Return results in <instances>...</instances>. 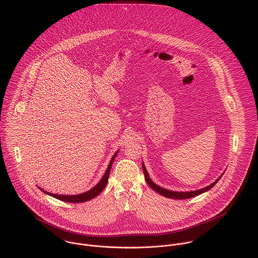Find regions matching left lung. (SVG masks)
I'll list each match as a JSON object with an SVG mask.
<instances>
[{"instance_id":"1","label":"left lung","mask_w":258,"mask_h":258,"mask_svg":"<svg viewBox=\"0 0 258 258\" xmlns=\"http://www.w3.org/2000/svg\"><path fill=\"white\" fill-rule=\"evenodd\" d=\"M142 168H143V172H144V175H145V179H146V182L148 184L154 189L156 190L157 192H159L160 195H162L163 197H166V198H170V199H175V200H185V199H189V198H194V197H197L205 191H208L209 189H211L215 184H217L220 179L221 178V176L223 174H221V177L219 179H217L213 184L208 185V186H205L203 188H200V189H196V190H190V191H176V190H170V189H167V188H164L158 184H155L149 177L148 175L147 170L145 168V165L144 163H142Z\"/></svg>"}]
</instances>
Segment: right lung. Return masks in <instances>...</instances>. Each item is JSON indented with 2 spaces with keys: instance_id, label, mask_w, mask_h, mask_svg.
<instances>
[{
  "instance_id": "right-lung-1",
  "label": "right lung",
  "mask_w": 258,
  "mask_h": 258,
  "mask_svg": "<svg viewBox=\"0 0 258 258\" xmlns=\"http://www.w3.org/2000/svg\"><path fill=\"white\" fill-rule=\"evenodd\" d=\"M119 151V150H118ZM118 151L113 155L112 159L110 160V163L107 167V170L104 174V176L102 177V179L99 181V183L94 185L92 188H90L89 190L85 191V192H82V194H79V195H55V194H51V192H48V191H45L43 190L42 188H40L38 186V188H40V190H42L44 194L50 196V197H53L59 201H62V202H68V203H83V202H87V201H90L92 200L93 198L97 197L103 189L104 187L106 186L107 182H108V178H109V174H110L111 167H112V164L114 162V159L118 153Z\"/></svg>"
}]
</instances>
